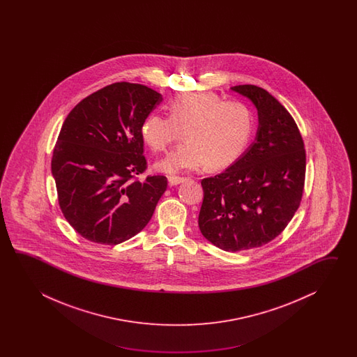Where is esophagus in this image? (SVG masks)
I'll use <instances>...</instances> for the list:
<instances>
[{
    "label": "esophagus",
    "instance_id": "1",
    "mask_svg": "<svg viewBox=\"0 0 357 357\" xmlns=\"http://www.w3.org/2000/svg\"><path fill=\"white\" fill-rule=\"evenodd\" d=\"M186 181L185 177H177V176H169L168 177V183L169 186H176V185H180L182 182Z\"/></svg>",
    "mask_w": 357,
    "mask_h": 357
}]
</instances>
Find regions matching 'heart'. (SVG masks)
I'll use <instances>...</instances> for the list:
<instances>
[{"label": "heart", "mask_w": 357, "mask_h": 357, "mask_svg": "<svg viewBox=\"0 0 357 357\" xmlns=\"http://www.w3.org/2000/svg\"><path fill=\"white\" fill-rule=\"evenodd\" d=\"M168 116L148 114L140 126L145 144L154 152H167L180 137L178 145L157 168L167 174L194 171L208 165L227 167L250 142L254 117L238 100H223L212 91L182 93L167 105Z\"/></svg>", "instance_id": "1"}]
</instances>
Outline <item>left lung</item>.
Masks as SVG:
<instances>
[{
  "mask_svg": "<svg viewBox=\"0 0 357 357\" xmlns=\"http://www.w3.org/2000/svg\"><path fill=\"white\" fill-rule=\"evenodd\" d=\"M232 91L258 109L255 142L220 175L202 180L204 191L199 228L225 251L249 250L272 241L300 206L306 153L289 111L257 85Z\"/></svg>",
  "mask_w": 357,
  "mask_h": 357,
  "instance_id": "1",
  "label": "left lung"
}]
</instances>
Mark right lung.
<instances>
[{
    "instance_id": "1",
    "label": "right lung",
    "mask_w": 357,
    "mask_h": 357,
    "mask_svg": "<svg viewBox=\"0 0 357 357\" xmlns=\"http://www.w3.org/2000/svg\"><path fill=\"white\" fill-rule=\"evenodd\" d=\"M162 102L142 84L107 85L79 102L62 123L51 162L59 204L79 235L117 245L137 235L167 189L146 169L140 126Z\"/></svg>"
}]
</instances>
